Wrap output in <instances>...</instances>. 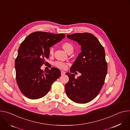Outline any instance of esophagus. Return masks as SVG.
Here are the masks:
<instances>
[{
    "label": "esophagus",
    "mask_w": 130,
    "mask_h": 130,
    "mask_svg": "<svg viewBox=\"0 0 130 130\" xmlns=\"http://www.w3.org/2000/svg\"><path fill=\"white\" fill-rule=\"evenodd\" d=\"M65 74V72H64V71H61V75L62 76H63V75H64Z\"/></svg>",
    "instance_id": "1"
}]
</instances>
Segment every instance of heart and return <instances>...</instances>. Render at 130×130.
<instances>
[{"mask_svg": "<svg viewBox=\"0 0 130 130\" xmlns=\"http://www.w3.org/2000/svg\"><path fill=\"white\" fill-rule=\"evenodd\" d=\"M63 49L65 50L66 52H67V53H68L69 51H72L73 50V47L72 46V45L69 43L66 42L65 43L63 44L62 46ZM54 48L53 46L49 48V53L50 54V55H53L54 53ZM53 65L56 66L57 67L62 69H65L67 68V64L61 61H56L54 62Z\"/></svg>", "mask_w": 130, "mask_h": 130, "instance_id": "1", "label": "heart"}]
</instances>
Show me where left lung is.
Instances as JSON below:
<instances>
[{
  "mask_svg": "<svg viewBox=\"0 0 130 130\" xmlns=\"http://www.w3.org/2000/svg\"><path fill=\"white\" fill-rule=\"evenodd\" d=\"M70 40L81 46V52L70 68V72L79 71L81 76L66 73L69 81L65 85L67 97L78 103H86L99 94L107 73V64L105 51L98 39L89 33L67 35Z\"/></svg>",
  "mask_w": 130,
  "mask_h": 130,
  "instance_id": "left-lung-1",
  "label": "left lung"
}]
</instances>
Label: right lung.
<instances>
[{
	"label": "right lung",
	"instance_id": "add662e5",
	"mask_svg": "<svg viewBox=\"0 0 130 130\" xmlns=\"http://www.w3.org/2000/svg\"><path fill=\"white\" fill-rule=\"evenodd\" d=\"M65 37L64 34L37 31L30 34L21 43L15 61L16 80L21 91L28 98L45 96L61 76L57 68L44 71L41 67L48 63L46 60L49 58V48Z\"/></svg>",
	"mask_w": 130,
	"mask_h": 130
}]
</instances>
